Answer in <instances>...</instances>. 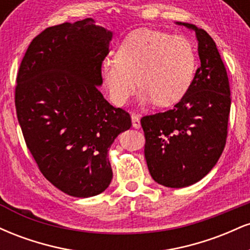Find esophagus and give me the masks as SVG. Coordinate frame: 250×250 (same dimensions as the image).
Returning <instances> with one entry per match:
<instances>
[{
  "label": "esophagus",
  "mask_w": 250,
  "mask_h": 250,
  "mask_svg": "<svg viewBox=\"0 0 250 250\" xmlns=\"http://www.w3.org/2000/svg\"><path fill=\"white\" fill-rule=\"evenodd\" d=\"M131 123H133V127L139 129L141 127V122H140V116L139 115H131Z\"/></svg>",
  "instance_id": "1"
}]
</instances>
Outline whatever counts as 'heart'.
<instances>
[{
  "instance_id": "b5f03b06",
  "label": "heart",
  "mask_w": 250,
  "mask_h": 250,
  "mask_svg": "<svg viewBox=\"0 0 250 250\" xmlns=\"http://www.w3.org/2000/svg\"><path fill=\"white\" fill-rule=\"evenodd\" d=\"M195 67L196 53L188 39L140 29L123 40L115 59L103 61L101 76L114 104H125L140 83L142 102L169 107L186 95Z\"/></svg>"
}]
</instances>
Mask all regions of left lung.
I'll return each instance as SVG.
<instances>
[{"instance_id": "obj_1", "label": "left lung", "mask_w": 250, "mask_h": 250, "mask_svg": "<svg viewBox=\"0 0 250 250\" xmlns=\"http://www.w3.org/2000/svg\"><path fill=\"white\" fill-rule=\"evenodd\" d=\"M199 41L201 65L186 95L173 109L143 116L145 157L155 182L170 188L194 185L207 175L225 149L230 87L214 40L190 23Z\"/></svg>"}]
</instances>
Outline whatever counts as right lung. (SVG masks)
<instances>
[{"label":"right lung","mask_w":250,"mask_h":250,"mask_svg":"<svg viewBox=\"0 0 250 250\" xmlns=\"http://www.w3.org/2000/svg\"><path fill=\"white\" fill-rule=\"evenodd\" d=\"M111 36L93 19L53 25L30 42L17 73L15 107L27 148L43 176L70 196L108 188L109 147L131 127L130 115L97 87Z\"/></svg>","instance_id":"obj_1"}]
</instances>
